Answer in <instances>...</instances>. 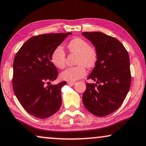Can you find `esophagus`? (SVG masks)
Masks as SVG:
<instances>
[{
	"mask_svg": "<svg viewBox=\"0 0 146 146\" xmlns=\"http://www.w3.org/2000/svg\"><path fill=\"white\" fill-rule=\"evenodd\" d=\"M67 83H68V84H69V85H75L76 83H75V82H71V81H68Z\"/></svg>",
	"mask_w": 146,
	"mask_h": 146,
	"instance_id": "obj_1",
	"label": "esophagus"
}]
</instances>
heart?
<instances>
[{
	"label": "heart",
	"instance_id": "obj_1",
	"mask_svg": "<svg viewBox=\"0 0 146 146\" xmlns=\"http://www.w3.org/2000/svg\"><path fill=\"white\" fill-rule=\"evenodd\" d=\"M67 47L70 53L77 54L75 61L77 65L65 69L61 73V77L65 81L74 82L86 75L85 67H94L98 61V51L94 46L89 45L86 40L79 37L72 39ZM50 59L58 69H63L65 67L66 54L61 46H58L54 49Z\"/></svg>",
	"mask_w": 146,
	"mask_h": 146
}]
</instances>
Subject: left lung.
<instances>
[{
  "mask_svg": "<svg viewBox=\"0 0 146 146\" xmlns=\"http://www.w3.org/2000/svg\"><path fill=\"white\" fill-rule=\"evenodd\" d=\"M98 51L96 67L87 77L97 83L86 84L83 95L85 108L94 115L104 117L123 104L131 85L129 57L117 38L101 32H84Z\"/></svg>",
  "mask_w": 146,
  "mask_h": 146,
  "instance_id": "left-lung-1",
  "label": "left lung"
}]
</instances>
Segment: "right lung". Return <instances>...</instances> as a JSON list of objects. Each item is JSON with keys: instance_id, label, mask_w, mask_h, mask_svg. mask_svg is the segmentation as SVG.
<instances>
[{"instance_id": "add662e5", "label": "right lung", "mask_w": 146, "mask_h": 146, "mask_svg": "<svg viewBox=\"0 0 146 146\" xmlns=\"http://www.w3.org/2000/svg\"><path fill=\"white\" fill-rule=\"evenodd\" d=\"M71 33H50L33 36L15 55L13 86L21 106L31 115L45 119L55 114L62 104L61 88L66 81L50 85L58 71L51 54ZM49 85L46 86V84Z\"/></svg>"}]
</instances>
